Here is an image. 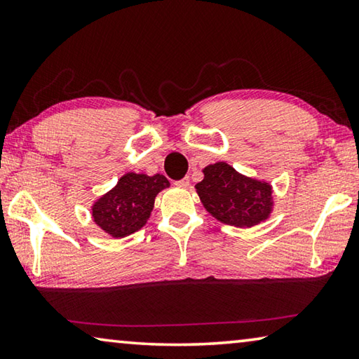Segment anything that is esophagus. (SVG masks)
<instances>
[{
  "mask_svg": "<svg viewBox=\"0 0 359 359\" xmlns=\"http://www.w3.org/2000/svg\"><path fill=\"white\" fill-rule=\"evenodd\" d=\"M188 185H190V179H188V177L175 180V187H179V188H187Z\"/></svg>",
  "mask_w": 359,
  "mask_h": 359,
  "instance_id": "esophagus-1",
  "label": "esophagus"
}]
</instances>
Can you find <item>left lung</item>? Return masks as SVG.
Wrapping results in <instances>:
<instances>
[{
	"mask_svg": "<svg viewBox=\"0 0 359 359\" xmlns=\"http://www.w3.org/2000/svg\"><path fill=\"white\" fill-rule=\"evenodd\" d=\"M204 179L196 191L205 210L222 223L250 228L271 214L272 190L266 182H258L236 172L226 163L204 168Z\"/></svg>",
	"mask_w": 359,
	"mask_h": 359,
	"instance_id": "obj_1",
	"label": "left lung"
}]
</instances>
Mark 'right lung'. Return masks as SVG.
<instances>
[{
  "instance_id": "obj_1",
  "label": "right lung",
  "mask_w": 359,
  "mask_h": 359,
  "mask_svg": "<svg viewBox=\"0 0 359 359\" xmlns=\"http://www.w3.org/2000/svg\"><path fill=\"white\" fill-rule=\"evenodd\" d=\"M169 182L161 174L145 175L128 172L111 191L93 204L92 217L98 226L112 238H125L147 223L155 196Z\"/></svg>"
}]
</instances>
